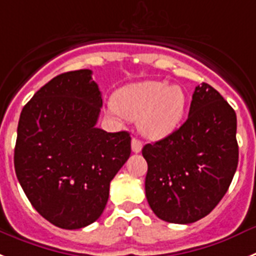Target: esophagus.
Listing matches in <instances>:
<instances>
[{"instance_id":"obj_1","label":"esophagus","mask_w":256,"mask_h":256,"mask_svg":"<svg viewBox=\"0 0 256 256\" xmlns=\"http://www.w3.org/2000/svg\"><path fill=\"white\" fill-rule=\"evenodd\" d=\"M143 148V143H142L138 138H132V140H131V150L134 153H139Z\"/></svg>"}]
</instances>
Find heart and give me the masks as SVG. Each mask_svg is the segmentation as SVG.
Instances as JSON below:
<instances>
[{
	"instance_id": "heart-1",
	"label": "heart",
	"mask_w": 256,
	"mask_h": 256,
	"mask_svg": "<svg viewBox=\"0 0 256 256\" xmlns=\"http://www.w3.org/2000/svg\"><path fill=\"white\" fill-rule=\"evenodd\" d=\"M186 106V95L180 86L148 80L120 88L108 110L118 118L138 121L142 134L156 140L176 130Z\"/></svg>"
}]
</instances>
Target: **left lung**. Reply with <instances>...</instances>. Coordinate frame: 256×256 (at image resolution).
Listing matches in <instances>:
<instances>
[{
	"label": "left lung",
	"instance_id": "1",
	"mask_svg": "<svg viewBox=\"0 0 256 256\" xmlns=\"http://www.w3.org/2000/svg\"><path fill=\"white\" fill-rule=\"evenodd\" d=\"M236 131L233 108L204 82L193 92L183 125L143 146L148 164L146 196L160 219L190 224L214 210L238 164Z\"/></svg>",
	"mask_w": 256,
	"mask_h": 256
}]
</instances>
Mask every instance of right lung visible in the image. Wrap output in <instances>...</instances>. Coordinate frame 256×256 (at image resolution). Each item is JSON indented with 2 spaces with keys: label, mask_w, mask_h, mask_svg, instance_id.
Listing matches in <instances>:
<instances>
[{
  "label": "right lung",
  "mask_w": 256,
  "mask_h": 256,
  "mask_svg": "<svg viewBox=\"0 0 256 256\" xmlns=\"http://www.w3.org/2000/svg\"><path fill=\"white\" fill-rule=\"evenodd\" d=\"M91 73L54 77L24 106L18 124V180L38 214L63 230L99 219L110 180L131 153L128 131L95 126L103 100Z\"/></svg>",
  "instance_id": "1"
}]
</instances>
